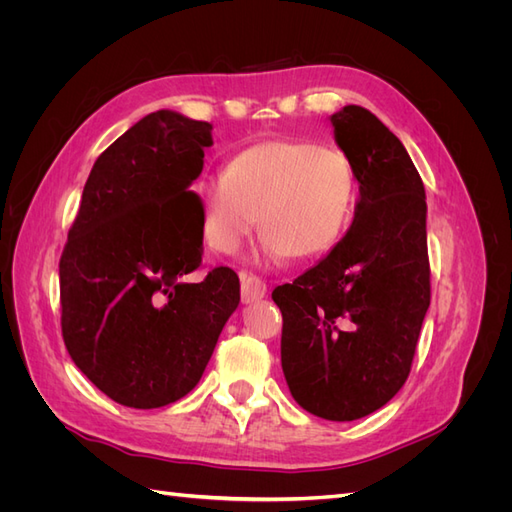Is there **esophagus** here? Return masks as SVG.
I'll return each mask as SVG.
<instances>
[{"instance_id": "34e87169", "label": "esophagus", "mask_w": 512, "mask_h": 512, "mask_svg": "<svg viewBox=\"0 0 512 512\" xmlns=\"http://www.w3.org/2000/svg\"><path fill=\"white\" fill-rule=\"evenodd\" d=\"M241 277V301L243 303H254L258 299H262L267 294V284L260 280V277L252 275V273H239Z\"/></svg>"}]
</instances>
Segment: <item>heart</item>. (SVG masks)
Masks as SVG:
<instances>
[{
	"instance_id": "heart-1",
	"label": "heart",
	"mask_w": 512,
	"mask_h": 512,
	"mask_svg": "<svg viewBox=\"0 0 512 512\" xmlns=\"http://www.w3.org/2000/svg\"><path fill=\"white\" fill-rule=\"evenodd\" d=\"M205 241L220 254L239 250L256 226L273 260H314L342 239L356 198L346 151L299 138H277L239 151L224 173L196 188Z\"/></svg>"
}]
</instances>
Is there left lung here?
Returning <instances> with one entry per match:
<instances>
[{
    "label": "left lung",
    "mask_w": 512,
    "mask_h": 512,
    "mask_svg": "<svg viewBox=\"0 0 512 512\" xmlns=\"http://www.w3.org/2000/svg\"><path fill=\"white\" fill-rule=\"evenodd\" d=\"M361 198L344 239L292 284L277 286L282 369L297 404L356 421L408 380L431 301L427 203L406 147L363 106L331 117Z\"/></svg>",
    "instance_id": "8db88e82"
}]
</instances>
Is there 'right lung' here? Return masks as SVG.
<instances>
[{
  "label": "right lung",
  "instance_id": "right-lung-1",
  "mask_svg": "<svg viewBox=\"0 0 512 512\" xmlns=\"http://www.w3.org/2000/svg\"><path fill=\"white\" fill-rule=\"evenodd\" d=\"M211 123L143 117L100 153L59 258L61 335L74 365L113 401L151 410L198 384L239 277L203 262L198 194Z\"/></svg>",
  "mask_w": 512,
  "mask_h": 512
}]
</instances>
